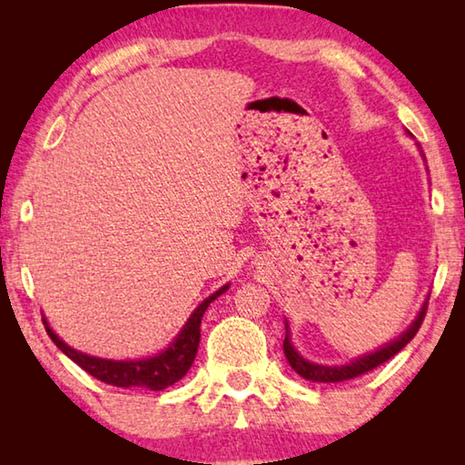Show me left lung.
<instances>
[{
  "instance_id": "obj_1",
  "label": "left lung",
  "mask_w": 465,
  "mask_h": 465,
  "mask_svg": "<svg viewBox=\"0 0 465 465\" xmlns=\"http://www.w3.org/2000/svg\"><path fill=\"white\" fill-rule=\"evenodd\" d=\"M424 313H427V305L420 310L419 318L414 320V324L406 330V332L398 338V341H391L390 344H385L383 349L371 352V355L359 357L352 361L349 365H341V367H326V365H318V363H310L303 357H299V352L293 349V344L289 341V330L285 334V341H282V351H285V357L289 361V365L295 369V373H299L303 380L310 381H320V383H338V381H346V380H355V377L363 375L367 371H373L375 367H380L385 361H390L393 355H398L404 346L412 341L419 332V328L424 320Z\"/></svg>"
}]
</instances>
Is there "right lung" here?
<instances>
[{"label": "right lung", "mask_w": 465, "mask_h": 465, "mask_svg": "<svg viewBox=\"0 0 465 465\" xmlns=\"http://www.w3.org/2000/svg\"><path fill=\"white\" fill-rule=\"evenodd\" d=\"M227 287L223 285L213 295L204 299V302L193 312V316L188 318L186 326L180 330L176 341L172 342L166 351H162L160 355L152 359H139V361H110V359H98L84 355V352L72 349L61 338L46 326V334L51 336V341L65 352V355L80 365L85 373L96 377V380L104 381L108 385H116V388H145L152 391H160L170 388L172 383L183 380L188 369H191L193 361L196 357V349L201 342V320L204 310L209 308L211 302L225 293Z\"/></svg>", "instance_id": "1"}]
</instances>
